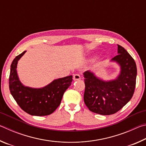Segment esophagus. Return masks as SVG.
I'll return each instance as SVG.
<instances>
[{"instance_id":"obj_1","label":"esophagus","mask_w":146,"mask_h":146,"mask_svg":"<svg viewBox=\"0 0 146 146\" xmlns=\"http://www.w3.org/2000/svg\"><path fill=\"white\" fill-rule=\"evenodd\" d=\"M73 80H80V76L78 74H74L73 75Z\"/></svg>"}]
</instances>
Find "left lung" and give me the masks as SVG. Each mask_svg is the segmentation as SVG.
<instances>
[{"label":"left lung","mask_w":146,"mask_h":146,"mask_svg":"<svg viewBox=\"0 0 146 146\" xmlns=\"http://www.w3.org/2000/svg\"><path fill=\"white\" fill-rule=\"evenodd\" d=\"M118 45V55L112 58L120 66L115 80H101L90 71L83 73L85 91L84 100L91 111L102 115L116 113L131 99L134 94L137 70L134 59L122 46Z\"/></svg>","instance_id":"8db88e82"}]
</instances>
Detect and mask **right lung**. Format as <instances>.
I'll return each mask as SVG.
<instances>
[{
  "label": "right lung",
  "instance_id": "add662e5",
  "mask_svg": "<svg viewBox=\"0 0 146 146\" xmlns=\"http://www.w3.org/2000/svg\"><path fill=\"white\" fill-rule=\"evenodd\" d=\"M26 51L17 56L11 65L9 88L17 104L24 111L35 116H46L55 111L60 104L66 90L72 82V76L56 79L49 85L33 89L22 84L17 73V62Z\"/></svg>",
  "mask_w": 146,
  "mask_h": 146
}]
</instances>
